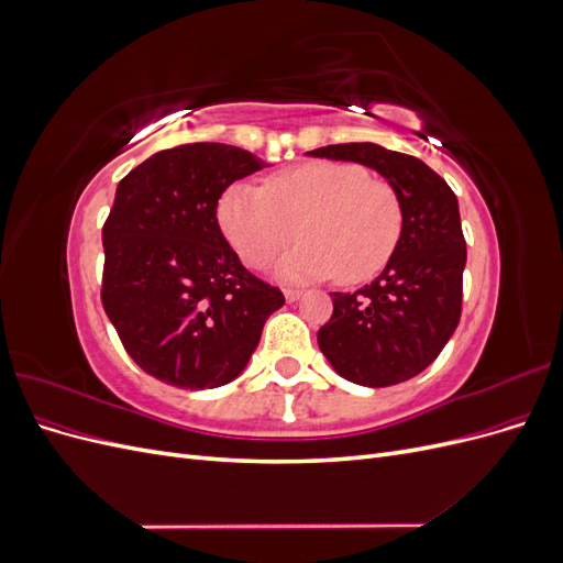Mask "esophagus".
I'll return each instance as SVG.
<instances>
[{
    "label": "esophagus",
    "mask_w": 563,
    "mask_h": 563,
    "mask_svg": "<svg viewBox=\"0 0 563 563\" xmlns=\"http://www.w3.org/2000/svg\"><path fill=\"white\" fill-rule=\"evenodd\" d=\"M300 296H302L300 288H284V298H286L288 302H296Z\"/></svg>",
    "instance_id": "esophagus-1"
}]
</instances>
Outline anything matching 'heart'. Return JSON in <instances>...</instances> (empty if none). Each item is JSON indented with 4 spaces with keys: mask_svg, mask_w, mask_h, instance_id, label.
I'll list each match as a JSON object with an SVG mask.
<instances>
[{
    "mask_svg": "<svg viewBox=\"0 0 563 563\" xmlns=\"http://www.w3.org/2000/svg\"><path fill=\"white\" fill-rule=\"evenodd\" d=\"M218 228L240 258L267 267L296 240L279 263V277L310 282L338 275L347 284L368 282L395 255L404 211L395 187L350 162H308L265 178L263 187L232 183L216 207Z\"/></svg>",
    "mask_w": 563,
    "mask_h": 563,
    "instance_id": "heart-1",
    "label": "heart"
}]
</instances>
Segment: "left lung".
I'll list each match as a JSON object with an SVG mask.
<instances>
[{
  "label": "left lung",
  "mask_w": 563,
  "mask_h": 563,
  "mask_svg": "<svg viewBox=\"0 0 563 563\" xmlns=\"http://www.w3.org/2000/svg\"><path fill=\"white\" fill-rule=\"evenodd\" d=\"M310 157L364 164L399 195L404 230L380 275L354 294H331L333 314L317 333L319 350L350 383L387 387L428 368L453 335L463 310L467 246L457 199L418 157L376 143H343Z\"/></svg>",
  "instance_id": "8db88e82"
}]
</instances>
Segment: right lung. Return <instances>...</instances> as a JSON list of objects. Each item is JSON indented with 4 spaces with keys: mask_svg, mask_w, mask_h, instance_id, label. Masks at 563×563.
Here are the masks:
<instances>
[{
    "mask_svg": "<svg viewBox=\"0 0 563 563\" xmlns=\"http://www.w3.org/2000/svg\"><path fill=\"white\" fill-rule=\"evenodd\" d=\"M267 166L223 143L162 150L117 185L103 225V308L150 376L183 389L246 368L279 288L253 277L218 228L228 187Z\"/></svg>",
    "mask_w": 563,
    "mask_h": 563,
    "instance_id": "add662e5",
    "label": "right lung"
}]
</instances>
